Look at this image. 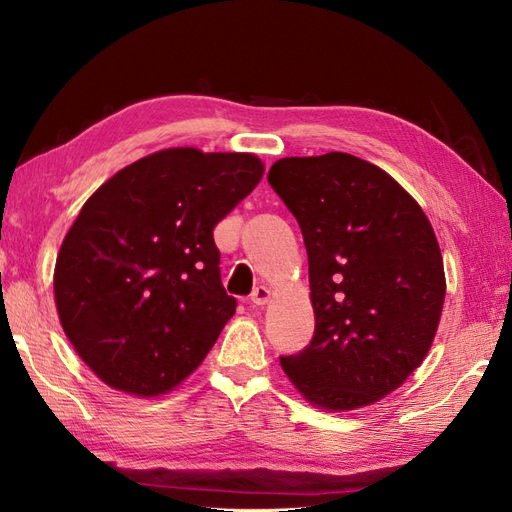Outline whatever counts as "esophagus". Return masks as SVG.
Masks as SVG:
<instances>
[{"label": "esophagus", "mask_w": 512, "mask_h": 512, "mask_svg": "<svg viewBox=\"0 0 512 512\" xmlns=\"http://www.w3.org/2000/svg\"><path fill=\"white\" fill-rule=\"evenodd\" d=\"M270 299H272V291L268 287H257L251 295V304L263 308V306L270 304Z\"/></svg>", "instance_id": "obj_1"}]
</instances>
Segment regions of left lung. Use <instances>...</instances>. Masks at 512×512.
Listing matches in <instances>:
<instances>
[{
	"label": "left lung",
	"instance_id": "obj_1",
	"mask_svg": "<svg viewBox=\"0 0 512 512\" xmlns=\"http://www.w3.org/2000/svg\"><path fill=\"white\" fill-rule=\"evenodd\" d=\"M270 185L310 263L314 337L280 367L312 407H369L405 384L437 335L443 255L432 225L386 170L342 151L282 158Z\"/></svg>",
	"mask_w": 512,
	"mask_h": 512
}]
</instances>
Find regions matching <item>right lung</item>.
<instances>
[{"instance_id": "add662e5", "label": "right lung", "mask_w": 512, "mask_h": 512, "mask_svg": "<svg viewBox=\"0 0 512 512\" xmlns=\"http://www.w3.org/2000/svg\"><path fill=\"white\" fill-rule=\"evenodd\" d=\"M263 170L255 154L168 147L84 202L56 257L54 304L103 384L156 399L200 367L236 312L213 230Z\"/></svg>"}]
</instances>
